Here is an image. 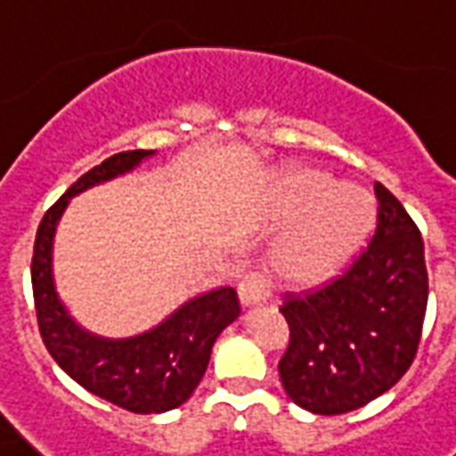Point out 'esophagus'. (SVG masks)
Returning a JSON list of instances; mask_svg holds the SVG:
<instances>
[{
    "instance_id": "obj_1",
    "label": "esophagus",
    "mask_w": 456,
    "mask_h": 456,
    "mask_svg": "<svg viewBox=\"0 0 456 456\" xmlns=\"http://www.w3.org/2000/svg\"><path fill=\"white\" fill-rule=\"evenodd\" d=\"M239 298L244 305H256L269 298V283L264 279V273L249 272L241 276L239 281Z\"/></svg>"
}]
</instances>
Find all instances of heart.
I'll use <instances>...</instances> for the list:
<instances>
[{
    "mask_svg": "<svg viewBox=\"0 0 456 456\" xmlns=\"http://www.w3.org/2000/svg\"><path fill=\"white\" fill-rule=\"evenodd\" d=\"M273 215L281 224L294 222L276 254L283 279L316 283L361 249L375 224V207L365 190L333 180L314 167L283 173L276 187Z\"/></svg>",
    "mask_w": 456,
    "mask_h": 456,
    "instance_id": "obj_1",
    "label": "heart"
}]
</instances>
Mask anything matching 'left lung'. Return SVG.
Instances as JSON below:
<instances>
[{
    "instance_id": "left-lung-1",
    "label": "left lung",
    "mask_w": 456,
    "mask_h": 456,
    "mask_svg": "<svg viewBox=\"0 0 456 456\" xmlns=\"http://www.w3.org/2000/svg\"><path fill=\"white\" fill-rule=\"evenodd\" d=\"M372 239L346 272L301 294H283L289 348L283 390L316 415H343L387 393L412 365L428 311L419 229L400 200L375 183Z\"/></svg>"
}]
</instances>
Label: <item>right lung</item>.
Returning a JSON list of instances; mask_svg holds the SVG:
<instances>
[{"label": "right lung", "instance_id": "1", "mask_svg": "<svg viewBox=\"0 0 456 456\" xmlns=\"http://www.w3.org/2000/svg\"><path fill=\"white\" fill-rule=\"evenodd\" d=\"M152 151H126L91 167L46 209L31 256V289L39 333L51 358L88 393L138 415L183 405L202 380L217 336L239 316L234 289H217L177 308L142 336L106 340L76 326L53 291L51 241L69 200L86 187L133 170Z\"/></svg>", "mask_w": 456, "mask_h": 456}]
</instances>
